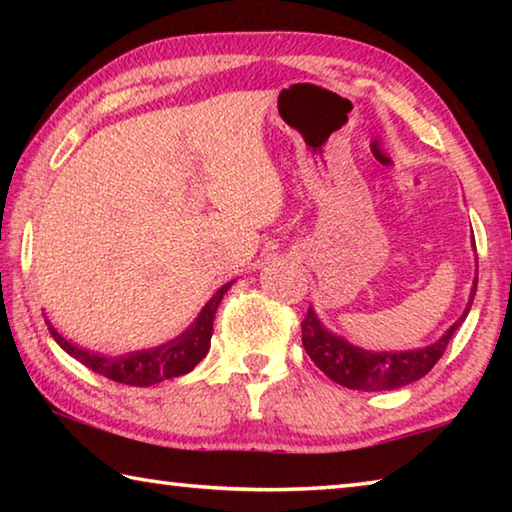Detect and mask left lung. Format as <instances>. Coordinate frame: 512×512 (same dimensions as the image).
Listing matches in <instances>:
<instances>
[{"label": "left lung", "instance_id": "1", "mask_svg": "<svg viewBox=\"0 0 512 512\" xmlns=\"http://www.w3.org/2000/svg\"><path fill=\"white\" fill-rule=\"evenodd\" d=\"M474 296L476 277L470 291V302H467L461 318H458L438 341L424 345V348L418 350H363L359 345L343 339V336L334 334L332 329H327L320 323V318L311 307L305 320H302V345H305L311 361H314L329 379L336 381V384L352 388V391H395V388H402L406 384L418 381L436 366L438 359L443 357L452 334L461 327L467 314H470Z\"/></svg>", "mask_w": 512, "mask_h": 512}]
</instances>
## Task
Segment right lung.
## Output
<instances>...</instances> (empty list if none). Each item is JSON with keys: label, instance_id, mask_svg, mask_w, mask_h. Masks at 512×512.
<instances>
[{"label": "right lung", "instance_id": "right-lung-1", "mask_svg": "<svg viewBox=\"0 0 512 512\" xmlns=\"http://www.w3.org/2000/svg\"><path fill=\"white\" fill-rule=\"evenodd\" d=\"M232 284H235V280L223 284V287L205 302L201 314L194 318V323L189 325L183 334H178L176 339L155 345V348L149 350H135L110 357V354L85 350L79 343L67 341L49 320L47 327L60 348H63L69 357H74L76 361H81L83 366H88L90 370L99 372V375L112 381H119V384L153 386L164 379L187 375V372H192L198 363L205 359V354L210 352L214 314L221 305L223 293L228 291Z\"/></svg>", "mask_w": 512, "mask_h": 512}]
</instances>
